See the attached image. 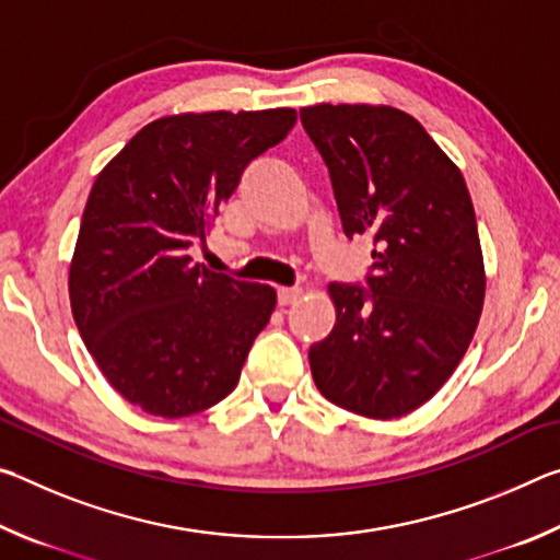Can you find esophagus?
<instances>
[{
	"label": "esophagus",
	"mask_w": 560,
	"mask_h": 560,
	"mask_svg": "<svg viewBox=\"0 0 560 560\" xmlns=\"http://www.w3.org/2000/svg\"><path fill=\"white\" fill-rule=\"evenodd\" d=\"M279 296V306H291V303H296L301 299V289L299 287H281L277 291Z\"/></svg>",
	"instance_id": "esophagus-1"
}]
</instances>
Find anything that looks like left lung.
<instances>
[{
  "label": "left lung",
  "mask_w": 560,
  "mask_h": 560,
  "mask_svg": "<svg viewBox=\"0 0 560 560\" xmlns=\"http://www.w3.org/2000/svg\"><path fill=\"white\" fill-rule=\"evenodd\" d=\"M348 236L375 244L368 289L328 283L336 326L311 375L343 410L393 420L450 381L485 306V257L459 167L410 113L368 103L301 108Z\"/></svg>",
  "instance_id": "left-lung-1"
}]
</instances>
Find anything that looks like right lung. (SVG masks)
I'll return each instance as SVG.
<instances>
[{"mask_svg":"<svg viewBox=\"0 0 560 560\" xmlns=\"http://www.w3.org/2000/svg\"><path fill=\"white\" fill-rule=\"evenodd\" d=\"M293 122V108L158 118L93 183L71 311L101 373L143 412H202L240 383L277 291L192 264L187 249L205 242L244 167Z\"/></svg>","mask_w":560,"mask_h":560,"instance_id":"1","label":"right lung"}]
</instances>
